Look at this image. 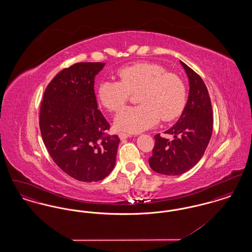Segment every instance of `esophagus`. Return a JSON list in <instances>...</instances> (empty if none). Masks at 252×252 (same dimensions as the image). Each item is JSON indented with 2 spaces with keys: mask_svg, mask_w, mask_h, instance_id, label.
<instances>
[{
  "mask_svg": "<svg viewBox=\"0 0 252 252\" xmlns=\"http://www.w3.org/2000/svg\"><path fill=\"white\" fill-rule=\"evenodd\" d=\"M128 137H130V135L127 134V133H125V132H120V133H119V138H120L121 140L127 139Z\"/></svg>",
  "mask_w": 252,
  "mask_h": 252,
  "instance_id": "esophagus-1",
  "label": "esophagus"
}]
</instances>
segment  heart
<instances>
[{
    "label": "heart",
    "instance_id": "heart-1",
    "mask_svg": "<svg viewBox=\"0 0 252 252\" xmlns=\"http://www.w3.org/2000/svg\"><path fill=\"white\" fill-rule=\"evenodd\" d=\"M120 80H105L98 89L100 103L116 112L137 94L138 106L123 108L115 126L124 131L140 133L155 126L158 120L178 118L186 105V87L180 75L157 63L138 62L118 71Z\"/></svg>",
    "mask_w": 252,
    "mask_h": 252
}]
</instances>
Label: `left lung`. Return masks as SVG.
I'll return each mask as SVG.
<instances>
[{
	"label": "left lung",
	"mask_w": 252,
	"mask_h": 252,
	"mask_svg": "<svg viewBox=\"0 0 252 252\" xmlns=\"http://www.w3.org/2000/svg\"><path fill=\"white\" fill-rule=\"evenodd\" d=\"M189 78L188 101L177 124L165 131L174 139L157 134L148 162L158 174L178 176L189 171L203 156L211 140L214 117L211 99L202 78L180 61Z\"/></svg>",
	"instance_id": "8db88e82"
}]
</instances>
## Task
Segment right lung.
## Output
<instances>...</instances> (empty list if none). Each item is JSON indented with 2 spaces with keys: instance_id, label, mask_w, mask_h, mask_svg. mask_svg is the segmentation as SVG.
I'll return each mask as SVG.
<instances>
[{
  "instance_id": "obj_1",
  "label": "right lung",
  "mask_w": 252,
  "mask_h": 252,
  "mask_svg": "<svg viewBox=\"0 0 252 252\" xmlns=\"http://www.w3.org/2000/svg\"><path fill=\"white\" fill-rule=\"evenodd\" d=\"M101 62H79L49 83L40 104L39 128L50 156L74 180L105 179L115 166L120 139L98 109L94 77Z\"/></svg>"
}]
</instances>
